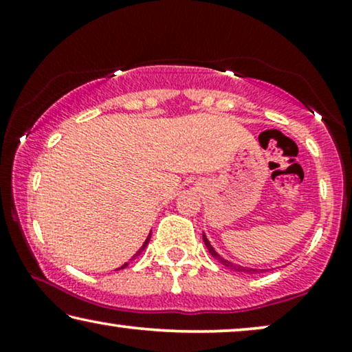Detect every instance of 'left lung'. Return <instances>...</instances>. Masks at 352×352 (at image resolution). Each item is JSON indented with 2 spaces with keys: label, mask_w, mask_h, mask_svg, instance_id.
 Wrapping results in <instances>:
<instances>
[{
  "label": "left lung",
  "mask_w": 352,
  "mask_h": 352,
  "mask_svg": "<svg viewBox=\"0 0 352 352\" xmlns=\"http://www.w3.org/2000/svg\"><path fill=\"white\" fill-rule=\"evenodd\" d=\"M204 242H205V245H206V248H208V252L211 253V256L213 258H216L218 259V261L223 264V266H226V267H229V269H232V271H239V272H248V274H259L261 271H258V269H250V267H242V266H237V264H232V263H229L228 259H224V258H221L218 253L214 252V248L211 247L210 245V242H208V239L205 237V234H204Z\"/></svg>",
  "instance_id": "8db88e82"
}]
</instances>
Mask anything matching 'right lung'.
Wrapping results in <instances>:
<instances>
[{
  "instance_id": "obj_1",
  "label": "right lung",
  "mask_w": 352,
  "mask_h": 352,
  "mask_svg": "<svg viewBox=\"0 0 352 352\" xmlns=\"http://www.w3.org/2000/svg\"><path fill=\"white\" fill-rule=\"evenodd\" d=\"M148 240H151V234H148V237H147V240H146V242H144V245H142V247H141V250H139V252L136 253V256H138V254H141V252H142V250L147 247ZM136 256H134V258H136ZM126 266H128V263H126V264H123V266H122V267H118V269H123V267H126ZM118 269H117V271H118Z\"/></svg>"
}]
</instances>
